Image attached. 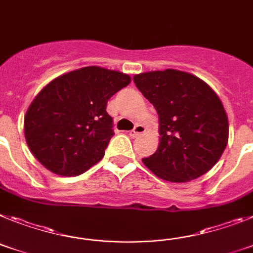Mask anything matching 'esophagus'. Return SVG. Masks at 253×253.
<instances>
[{"label":"esophagus","mask_w":253,"mask_h":253,"mask_svg":"<svg viewBox=\"0 0 253 253\" xmlns=\"http://www.w3.org/2000/svg\"><path fill=\"white\" fill-rule=\"evenodd\" d=\"M145 131H146V128H145L144 125L137 124L132 131H129V136H132V137H137V136H140L141 133H144Z\"/></svg>","instance_id":"34e87169"}]
</instances>
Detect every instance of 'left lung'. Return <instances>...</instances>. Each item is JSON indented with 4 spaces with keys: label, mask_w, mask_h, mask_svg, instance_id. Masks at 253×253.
<instances>
[{
    "label": "left lung",
    "mask_w": 253,
    "mask_h": 253,
    "mask_svg": "<svg viewBox=\"0 0 253 253\" xmlns=\"http://www.w3.org/2000/svg\"><path fill=\"white\" fill-rule=\"evenodd\" d=\"M133 81L159 116V146L142 159L145 167L160 179L177 183L208 173L229 136L218 94L195 75L173 69L142 72Z\"/></svg>",
    "instance_id": "8db88e82"
}]
</instances>
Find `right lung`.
<instances>
[{"mask_svg": "<svg viewBox=\"0 0 253 253\" xmlns=\"http://www.w3.org/2000/svg\"><path fill=\"white\" fill-rule=\"evenodd\" d=\"M129 83V75L99 66L74 70L48 83L24 117L26 144L35 159L62 177L81 174L102 160L114 135L105 107Z\"/></svg>", "mask_w": 253, "mask_h": 253, "instance_id": "obj_1", "label": "right lung"}]
</instances>
